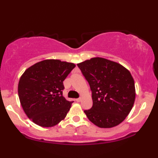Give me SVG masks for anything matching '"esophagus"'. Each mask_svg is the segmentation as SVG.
Segmentation results:
<instances>
[{
    "label": "esophagus",
    "mask_w": 158,
    "mask_h": 158,
    "mask_svg": "<svg viewBox=\"0 0 158 158\" xmlns=\"http://www.w3.org/2000/svg\"><path fill=\"white\" fill-rule=\"evenodd\" d=\"M81 98H77V99H76V101H77V102H81Z\"/></svg>",
    "instance_id": "obj_1"
}]
</instances>
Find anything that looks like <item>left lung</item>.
Returning <instances> with one entry per match:
<instances>
[{"label":"left lung","instance_id":"left-lung-1","mask_svg":"<svg viewBox=\"0 0 158 158\" xmlns=\"http://www.w3.org/2000/svg\"><path fill=\"white\" fill-rule=\"evenodd\" d=\"M77 65L92 91L93 107L84 111L89 120L101 128L121 123L130 113L135 98L130 72L121 64L102 57Z\"/></svg>","mask_w":158,"mask_h":158}]
</instances>
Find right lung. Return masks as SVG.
<instances>
[{
	"label": "right lung",
	"instance_id": "obj_1",
	"mask_svg": "<svg viewBox=\"0 0 158 158\" xmlns=\"http://www.w3.org/2000/svg\"><path fill=\"white\" fill-rule=\"evenodd\" d=\"M76 67L71 62L45 60L26 69L18 83L25 113L36 124L51 127L63 120L73 102L62 96L63 81Z\"/></svg>",
	"mask_w": 158,
	"mask_h": 158
}]
</instances>
